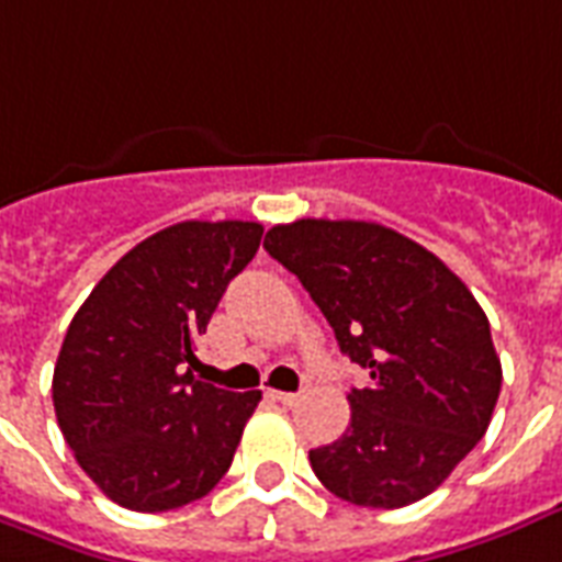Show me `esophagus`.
<instances>
[{
    "label": "esophagus",
    "instance_id": "esophagus-1",
    "mask_svg": "<svg viewBox=\"0 0 562 562\" xmlns=\"http://www.w3.org/2000/svg\"><path fill=\"white\" fill-rule=\"evenodd\" d=\"M272 398L284 404V407H293V404L302 402V393H281V390H272Z\"/></svg>",
    "mask_w": 562,
    "mask_h": 562
}]
</instances>
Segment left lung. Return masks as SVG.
<instances>
[{
  "label": "left lung",
  "instance_id": "left-lung-1",
  "mask_svg": "<svg viewBox=\"0 0 562 562\" xmlns=\"http://www.w3.org/2000/svg\"><path fill=\"white\" fill-rule=\"evenodd\" d=\"M263 249L372 378L349 393L346 434L311 451L316 477L342 502L381 510L434 493L484 437L502 393L475 295L437 255L378 222L276 225Z\"/></svg>",
  "mask_w": 562,
  "mask_h": 562
}]
</instances>
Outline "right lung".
<instances>
[{
	"instance_id": "1",
	"label": "right lung",
	"mask_w": 562,
	"mask_h": 562,
	"mask_svg": "<svg viewBox=\"0 0 562 562\" xmlns=\"http://www.w3.org/2000/svg\"><path fill=\"white\" fill-rule=\"evenodd\" d=\"M260 237V222L169 225L116 260L69 322L55 416L78 467L120 507L176 510L232 467L260 390L199 381L195 337Z\"/></svg>"
}]
</instances>
